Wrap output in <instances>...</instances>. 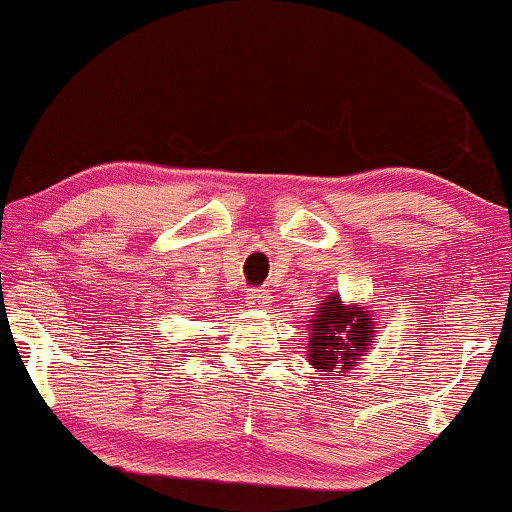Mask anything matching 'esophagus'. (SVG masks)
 <instances>
[{
    "label": "esophagus",
    "instance_id": "esophagus-1",
    "mask_svg": "<svg viewBox=\"0 0 512 512\" xmlns=\"http://www.w3.org/2000/svg\"><path fill=\"white\" fill-rule=\"evenodd\" d=\"M244 303H247L249 307H254V310H263V307H268V303H270V293L261 291V289H251L247 293V298H244Z\"/></svg>",
    "mask_w": 512,
    "mask_h": 512
}]
</instances>
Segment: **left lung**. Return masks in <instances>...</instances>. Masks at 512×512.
<instances>
[{
	"instance_id": "1",
	"label": "left lung",
	"mask_w": 512,
	"mask_h": 512,
	"mask_svg": "<svg viewBox=\"0 0 512 512\" xmlns=\"http://www.w3.org/2000/svg\"><path fill=\"white\" fill-rule=\"evenodd\" d=\"M307 361L317 373L347 375L359 366L377 338L373 312L366 305L340 298V293H328L307 324Z\"/></svg>"
}]
</instances>
